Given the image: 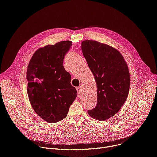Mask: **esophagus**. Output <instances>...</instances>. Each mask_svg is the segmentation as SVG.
I'll list each match as a JSON object with an SVG mask.
<instances>
[{"label":"esophagus","instance_id":"obj_1","mask_svg":"<svg viewBox=\"0 0 157 157\" xmlns=\"http://www.w3.org/2000/svg\"><path fill=\"white\" fill-rule=\"evenodd\" d=\"M82 86H78V87H76V90H77V91L78 92V93H80V92L82 91Z\"/></svg>","mask_w":157,"mask_h":157}]
</instances>
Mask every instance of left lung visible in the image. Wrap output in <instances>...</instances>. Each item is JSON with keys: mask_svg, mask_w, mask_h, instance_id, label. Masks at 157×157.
Masks as SVG:
<instances>
[{"mask_svg": "<svg viewBox=\"0 0 157 157\" xmlns=\"http://www.w3.org/2000/svg\"><path fill=\"white\" fill-rule=\"evenodd\" d=\"M81 49L97 84L98 103L88 114L105 121L117 114L127 98L130 83L128 66L121 53L106 44L84 40Z\"/></svg>", "mask_w": 157, "mask_h": 157, "instance_id": "obj_1", "label": "left lung"}]
</instances>
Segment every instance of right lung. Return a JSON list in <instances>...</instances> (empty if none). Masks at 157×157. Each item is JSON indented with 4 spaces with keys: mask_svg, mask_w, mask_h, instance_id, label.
<instances>
[{
    "mask_svg": "<svg viewBox=\"0 0 157 157\" xmlns=\"http://www.w3.org/2000/svg\"><path fill=\"white\" fill-rule=\"evenodd\" d=\"M71 47L72 42L67 40L40 48L28 66L30 102L35 113L49 123L64 119L77 96L71 75L63 66L64 56Z\"/></svg>",
    "mask_w": 157,
    "mask_h": 157,
    "instance_id": "1",
    "label": "right lung"
}]
</instances>
